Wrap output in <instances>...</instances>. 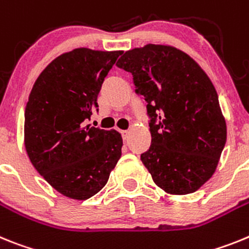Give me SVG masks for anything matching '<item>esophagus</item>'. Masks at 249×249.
I'll use <instances>...</instances> for the list:
<instances>
[{"instance_id": "obj_1", "label": "esophagus", "mask_w": 249, "mask_h": 249, "mask_svg": "<svg viewBox=\"0 0 249 249\" xmlns=\"http://www.w3.org/2000/svg\"><path fill=\"white\" fill-rule=\"evenodd\" d=\"M122 137H123V139H124V142H125V140H126L127 138H129V131H127V130H123L122 131Z\"/></svg>"}]
</instances>
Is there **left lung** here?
<instances>
[{
    "mask_svg": "<svg viewBox=\"0 0 249 249\" xmlns=\"http://www.w3.org/2000/svg\"><path fill=\"white\" fill-rule=\"evenodd\" d=\"M116 66L131 72L135 92L146 101L151 145L140 159L155 184L179 196L199 189L215 172L227 140L207 73L187 53L164 45L126 51Z\"/></svg>",
    "mask_w": 249,
    "mask_h": 249,
    "instance_id": "1",
    "label": "left lung"
}]
</instances>
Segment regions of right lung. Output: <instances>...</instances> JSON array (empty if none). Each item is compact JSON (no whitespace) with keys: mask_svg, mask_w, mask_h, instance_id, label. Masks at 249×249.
<instances>
[{"mask_svg":"<svg viewBox=\"0 0 249 249\" xmlns=\"http://www.w3.org/2000/svg\"><path fill=\"white\" fill-rule=\"evenodd\" d=\"M122 51L75 49L47 65L25 109V146L35 169L59 193L89 199L122 157L116 130L86 125L101 85Z\"/></svg>","mask_w":249,"mask_h":249,"instance_id":"1","label":"right lung"}]
</instances>
